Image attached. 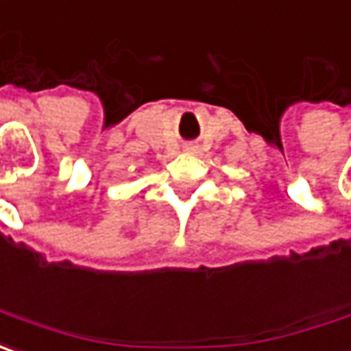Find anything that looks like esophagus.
I'll use <instances>...</instances> for the list:
<instances>
[{
    "label": "esophagus",
    "mask_w": 351,
    "mask_h": 351,
    "mask_svg": "<svg viewBox=\"0 0 351 351\" xmlns=\"http://www.w3.org/2000/svg\"><path fill=\"white\" fill-rule=\"evenodd\" d=\"M185 150H189V152H195L197 148H195V146H187V148H185Z\"/></svg>",
    "instance_id": "esophagus-1"
}]
</instances>
